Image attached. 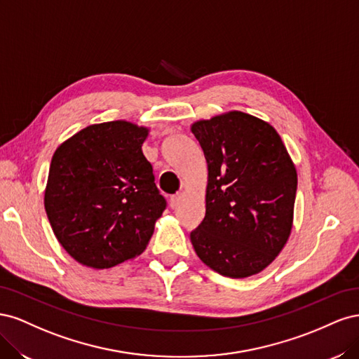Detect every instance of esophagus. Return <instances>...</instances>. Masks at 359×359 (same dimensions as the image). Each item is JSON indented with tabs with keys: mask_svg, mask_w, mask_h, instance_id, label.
Here are the masks:
<instances>
[{
	"mask_svg": "<svg viewBox=\"0 0 359 359\" xmlns=\"http://www.w3.org/2000/svg\"><path fill=\"white\" fill-rule=\"evenodd\" d=\"M180 201H181V193L173 194V196L170 198V206H172V208H177L178 203H180Z\"/></svg>",
	"mask_w": 359,
	"mask_h": 359,
	"instance_id": "esophagus-1",
	"label": "esophagus"
}]
</instances>
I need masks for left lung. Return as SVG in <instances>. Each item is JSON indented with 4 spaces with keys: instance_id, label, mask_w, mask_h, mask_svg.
I'll return each instance as SVG.
<instances>
[{
    "instance_id": "8db88e82",
    "label": "left lung",
    "mask_w": 359,
    "mask_h": 359,
    "mask_svg": "<svg viewBox=\"0 0 359 359\" xmlns=\"http://www.w3.org/2000/svg\"><path fill=\"white\" fill-rule=\"evenodd\" d=\"M190 130L208 168L205 217L190 233L194 252L224 277L262 273L292 232L295 163L273 126L241 111L199 119Z\"/></svg>"
}]
</instances>
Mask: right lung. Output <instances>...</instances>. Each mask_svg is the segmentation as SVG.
Segmentation results:
<instances>
[{
  "label": "right lung",
  "instance_id": "obj_1",
  "mask_svg": "<svg viewBox=\"0 0 359 359\" xmlns=\"http://www.w3.org/2000/svg\"><path fill=\"white\" fill-rule=\"evenodd\" d=\"M149 128L126 119L91 124L53 153L45 210L62 248L106 269L139 256L166 208L142 153Z\"/></svg>",
  "mask_w": 359,
  "mask_h": 359
}]
</instances>
